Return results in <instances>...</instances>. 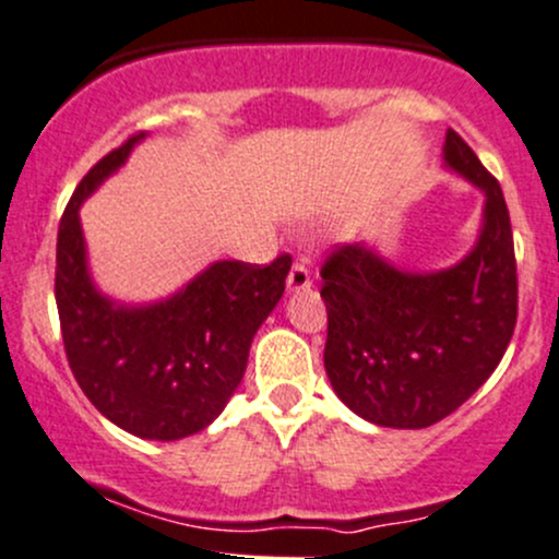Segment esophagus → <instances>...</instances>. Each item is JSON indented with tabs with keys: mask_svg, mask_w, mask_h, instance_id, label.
Instances as JSON below:
<instances>
[{
	"mask_svg": "<svg viewBox=\"0 0 559 559\" xmlns=\"http://www.w3.org/2000/svg\"><path fill=\"white\" fill-rule=\"evenodd\" d=\"M310 284H313V281H310V267H308V262L299 260V262L292 264L289 278H286V289H289L292 295H297V292H308Z\"/></svg>",
	"mask_w": 559,
	"mask_h": 559,
	"instance_id": "34e87169",
	"label": "esophagus"
}]
</instances>
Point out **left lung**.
Masks as SVG:
<instances>
[{
	"instance_id": "8db88e82",
	"label": "left lung",
	"mask_w": 559,
	"mask_h": 559,
	"mask_svg": "<svg viewBox=\"0 0 559 559\" xmlns=\"http://www.w3.org/2000/svg\"><path fill=\"white\" fill-rule=\"evenodd\" d=\"M444 166L485 195L477 243L442 270H404L374 246H337L321 267L324 367L340 402L385 428H428L485 383L516 324V262L501 185L455 131Z\"/></svg>"
}]
</instances>
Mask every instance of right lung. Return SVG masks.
<instances>
[{"instance_id": "obj_1", "label": "right lung", "mask_w": 559, "mask_h": 559, "mask_svg": "<svg viewBox=\"0 0 559 559\" xmlns=\"http://www.w3.org/2000/svg\"><path fill=\"white\" fill-rule=\"evenodd\" d=\"M146 133L87 171L61 216L56 305L69 367L93 407L122 431L174 442L219 418L249 361L251 340L284 295L292 260H219L171 297L146 305L104 295L87 267L80 205L126 166Z\"/></svg>"}]
</instances>
